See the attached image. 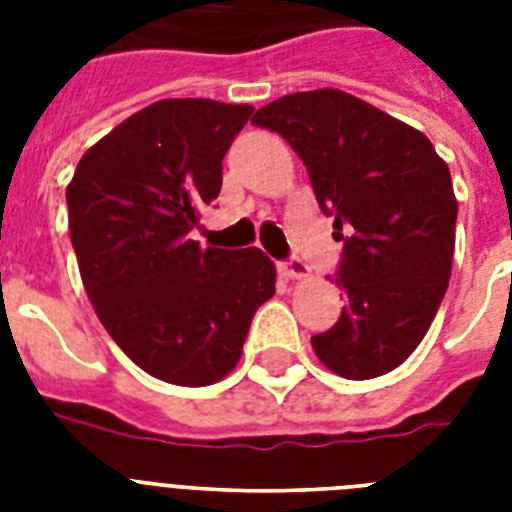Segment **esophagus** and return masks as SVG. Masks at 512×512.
Here are the masks:
<instances>
[{"label":"esophagus","instance_id":"esophagus-1","mask_svg":"<svg viewBox=\"0 0 512 512\" xmlns=\"http://www.w3.org/2000/svg\"><path fill=\"white\" fill-rule=\"evenodd\" d=\"M281 276L289 281H300V279H308L311 276V268L303 263V260H297V257H292V260H287V263H281Z\"/></svg>","mask_w":512,"mask_h":512}]
</instances>
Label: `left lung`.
Instances as JSON below:
<instances>
[{
  "instance_id": "obj_1",
  "label": "left lung",
  "mask_w": 512,
  "mask_h": 512,
  "mask_svg": "<svg viewBox=\"0 0 512 512\" xmlns=\"http://www.w3.org/2000/svg\"><path fill=\"white\" fill-rule=\"evenodd\" d=\"M252 124L295 148L345 241L337 279L345 308L311 340L316 356L348 380L393 372L449 287L457 223L449 167L420 130L332 87L273 100Z\"/></svg>"
}]
</instances>
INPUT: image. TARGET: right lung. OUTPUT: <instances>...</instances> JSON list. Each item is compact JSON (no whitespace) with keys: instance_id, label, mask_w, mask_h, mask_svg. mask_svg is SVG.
<instances>
[{"instance_id":"1","label":"right lung","mask_w":512,"mask_h":512,"mask_svg":"<svg viewBox=\"0 0 512 512\" xmlns=\"http://www.w3.org/2000/svg\"><path fill=\"white\" fill-rule=\"evenodd\" d=\"M252 111L204 98L156 100L87 148L66 188L92 308L143 372L172 385L223 380L239 364L255 311L276 292L265 252L191 239Z\"/></svg>"}]
</instances>
